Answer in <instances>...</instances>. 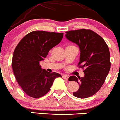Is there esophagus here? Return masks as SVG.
Masks as SVG:
<instances>
[{"mask_svg": "<svg viewBox=\"0 0 120 120\" xmlns=\"http://www.w3.org/2000/svg\"><path fill=\"white\" fill-rule=\"evenodd\" d=\"M62 78L65 80H68V75H64L62 76Z\"/></svg>", "mask_w": 120, "mask_h": 120, "instance_id": "esophagus-1", "label": "esophagus"}]
</instances>
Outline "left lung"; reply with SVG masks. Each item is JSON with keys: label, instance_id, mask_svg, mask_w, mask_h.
<instances>
[{"label": "left lung", "instance_id": "1", "mask_svg": "<svg viewBox=\"0 0 120 120\" xmlns=\"http://www.w3.org/2000/svg\"><path fill=\"white\" fill-rule=\"evenodd\" d=\"M66 38L79 47V67L84 68L83 77L71 76L70 81L79 85L75 97L86 98L92 96L101 89L111 68L110 53L104 39L90 30L80 29L66 32Z\"/></svg>", "mask_w": 120, "mask_h": 120}]
</instances>
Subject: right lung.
I'll use <instances>...</instances> for the list:
<instances>
[{
  "label": "right lung",
  "instance_id": "right-lung-1",
  "mask_svg": "<svg viewBox=\"0 0 120 120\" xmlns=\"http://www.w3.org/2000/svg\"><path fill=\"white\" fill-rule=\"evenodd\" d=\"M63 36V33L35 31L27 34L15 47L13 71L19 85L29 96L34 98L44 96L50 90L55 79L62 77L58 73L42 69L39 63L60 43Z\"/></svg>",
  "mask_w": 120,
  "mask_h": 120
}]
</instances>
